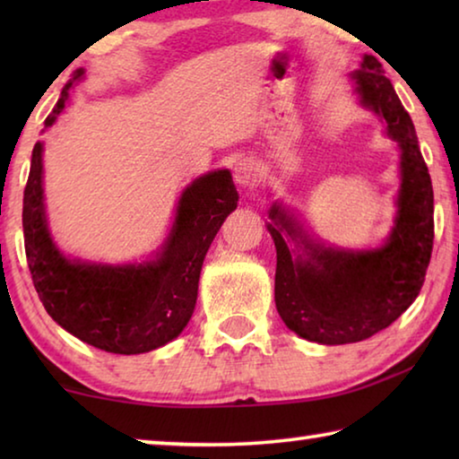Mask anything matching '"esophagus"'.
<instances>
[{
  "mask_svg": "<svg viewBox=\"0 0 459 459\" xmlns=\"http://www.w3.org/2000/svg\"><path fill=\"white\" fill-rule=\"evenodd\" d=\"M232 176H235V182L243 188H253L257 184V166H255L253 160H238L232 169Z\"/></svg>",
  "mask_w": 459,
  "mask_h": 459,
  "instance_id": "esophagus-1",
  "label": "esophagus"
}]
</instances>
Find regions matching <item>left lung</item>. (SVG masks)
Instances as JSON below:
<instances>
[{
  "mask_svg": "<svg viewBox=\"0 0 459 459\" xmlns=\"http://www.w3.org/2000/svg\"><path fill=\"white\" fill-rule=\"evenodd\" d=\"M351 79L360 103L385 119L401 150L397 219L386 243L372 251H342L301 235L285 208L271 206L267 229L277 248L275 306L298 336L317 344H351L391 325L421 291L433 248V188L405 107L375 56ZM287 234L301 246L290 252Z\"/></svg>",
  "mask_w": 459,
  "mask_h": 459,
  "instance_id": "left-lung-1",
  "label": "left lung"
}]
</instances>
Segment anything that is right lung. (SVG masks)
<instances>
[{
    "mask_svg": "<svg viewBox=\"0 0 459 459\" xmlns=\"http://www.w3.org/2000/svg\"><path fill=\"white\" fill-rule=\"evenodd\" d=\"M62 89L46 127L56 121L73 82ZM238 194L229 169L204 174L182 192L176 219L158 259L142 265H91L71 261L52 243L44 212L42 143L32 152L24 190V243L32 281L46 312L87 344L113 354H142L172 342L190 322L208 247L235 211Z\"/></svg>",
    "mask_w": 459,
    "mask_h": 459,
    "instance_id": "add662e5",
    "label": "right lung"
}]
</instances>
